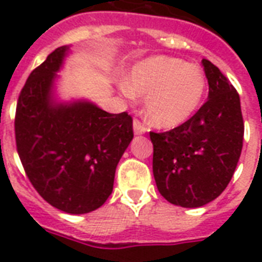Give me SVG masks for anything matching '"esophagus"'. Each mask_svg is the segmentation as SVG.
<instances>
[{"label": "esophagus", "mask_w": 262, "mask_h": 262, "mask_svg": "<svg viewBox=\"0 0 262 262\" xmlns=\"http://www.w3.org/2000/svg\"><path fill=\"white\" fill-rule=\"evenodd\" d=\"M133 129H135L136 135H143L147 132V127L144 126L141 121H139L137 118H135V121H133Z\"/></svg>", "instance_id": "obj_1"}]
</instances>
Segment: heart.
<instances>
[{
    "mask_svg": "<svg viewBox=\"0 0 262 262\" xmlns=\"http://www.w3.org/2000/svg\"><path fill=\"white\" fill-rule=\"evenodd\" d=\"M123 91L145 99V115L158 127L186 122L199 108L205 92V76L194 63L156 55L136 63Z\"/></svg>",
    "mask_w": 262,
    "mask_h": 262,
    "instance_id": "b5f03b06",
    "label": "heart"
}]
</instances>
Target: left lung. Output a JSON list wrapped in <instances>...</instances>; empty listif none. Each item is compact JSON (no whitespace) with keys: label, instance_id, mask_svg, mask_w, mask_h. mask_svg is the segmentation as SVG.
Returning a JSON list of instances; mask_svg holds the SVG:
<instances>
[{"label":"left lung","instance_id":"8db88e82","mask_svg":"<svg viewBox=\"0 0 262 262\" xmlns=\"http://www.w3.org/2000/svg\"><path fill=\"white\" fill-rule=\"evenodd\" d=\"M203 67L209 85L207 102L171 130L149 132L158 190L183 208L203 207L223 193L244 145L239 95L211 61L203 59Z\"/></svg>","mask_w":262,"mask_h":262}]
</instances>
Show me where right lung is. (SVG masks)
I'll list each match as a JSON object with an SVG mask.
<instances>
[{"instance_id":"right-lung-1","label":"right lung","mask_w":262,"mask_h":262,"mask_svg":"<svg viewBox=\"0 0 262 262\" xmlns=\"http://www.w3.org/2000/svg\"><path fill=\"white\" fill-rule=\"evenodd\" d=\"M68 50L55 49L31 72L18 95L14 135L35 190L59 211L81 215L111 194L117 164L133 139V119L87 100L55 102L53 84Z\"/></svg>"}]
</instances>
